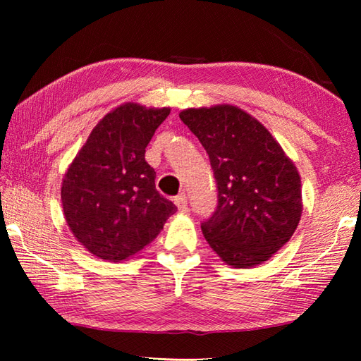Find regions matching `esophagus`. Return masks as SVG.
I'll list each match as a JSON object with an SVG mask.
<instances>
[{
    "label": "esophagus",
    "instance_id": "34e87169",
    "mask_svg": "<svg viewBox=\"0 0 361 361\" xmlns=\"http://www.w3.org/2000/svg\"><path fill=\"white\" fill-rule=\"evenodd\" d=\"M173 203L176 204V208H178V211H186L188 209V197H186V194H180V195H176L175 198H173Z\"/></svg>",
    "mask_w": 361,
    "mask_h": 361
}]
</instances>
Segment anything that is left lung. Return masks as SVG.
Here are the masks:
<instances>
[{
    "mask_svg": "<svg viewBox=\"0 0 361 361\" xmlns=\"http://www.w3.org/2000/svg\"><path fill=\"white\" fill-rule=\"evenodd\" d=\"M209 157L217 206L202 224L211 248L234 268L262 264L301 219V178L257 119L233 105L180 113Z\"/></svg>",
    "mask_w": 361,
    "mask_h": 361,
    "instance_id": "1",
    "label": "left lung"
}]
</instances>
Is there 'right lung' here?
Returning a JSON list of instances; mask_svg holds the SVG:
<instances>
[{
  "mask_svg": "<svg viewBox=\"0 0 361 361\" xmlns=\"http://www.w3.org/2000/svg\"><path fill=\"white\" fill-rule=\"evenodd\" d=\"M171 109L124 104L90 133L62 183L66 224L91 255L124 260L159 234L176 206L155 188L145 147Z\"/></svg>",
  "mask_w": 361,
  "mask_h": 361,
  "instance_id": "1",
  "label": "right lung"
}]
</instances>
